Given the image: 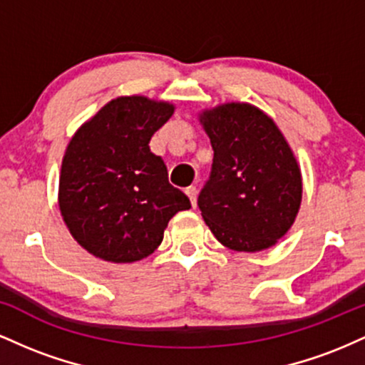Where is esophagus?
<instances>
[{"mask_svg": "<svg viewBox=\"0 0 365 365\" xmlns=\"http://www.w3.org/2000/svg\"><path fill=\"white\" fill-rule=\"evenodd\" d=\"M185 194L188 195V199H190L192 207H195V206H197V188H195L194 185L187 187V188H185Z\"/></svg>", "mask_w": 365, "mask_h": 365, "instance_id": "1", "label": "esophagus"}]
</instances>
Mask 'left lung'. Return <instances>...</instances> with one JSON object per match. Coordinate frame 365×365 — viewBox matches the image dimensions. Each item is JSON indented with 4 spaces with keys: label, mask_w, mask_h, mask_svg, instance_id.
Instances as JSON below:
<instances>
[{
    "label": "left lung",
    "mask_w": 365,
    "mask_h": 365,
    "mask_svg": "<svg viewBox=\"0 0 365 365\" xmlns=\"http://www.w3.org/2000/svg\"><path fill=\"white\" fill-rule=\"evenodd\" d=\"M215 158L197 206L217 240L238 252L274 245L302 200L299 165L274 121L245 103L200 116Z\"/></svg>",
    "instance_id": "obj_1"
}]
</instances>
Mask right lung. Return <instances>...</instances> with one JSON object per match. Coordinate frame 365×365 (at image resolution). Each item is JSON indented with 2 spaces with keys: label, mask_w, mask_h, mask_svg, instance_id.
<instances>
[{
  "label": "right lung",
  "mask_w": 365,
  "mask_h": 365,
  "mask_svg": "<svg viewBox=\"0 0 365 365\" xmlns=\"http://www.w3.org/2000/svg\"><path fill=\"white\" fill-rule=\"evenodd\" d=\"M173 106L142 96L116 98L83 123L61 165L60 209L75 240L110 262L148 257L168 221L190 200L168 182L149 142Z\"/></svg>",
  "instance_id": "1"
}]
</instances>
